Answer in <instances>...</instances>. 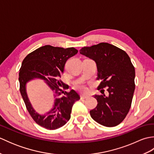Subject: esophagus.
<instances>
[{
    "instance_id": "1",
    "label": "esophagus",
    "mask_w": 154,
    "mask_h": 154,
    "mask_svg": "<svg viewBox=\"0 0 154 154\" xmlns=\"http://www.w3.org/2000/svg\"><path fill=\"white\" fill-rule=\"evenodd\" d=\"M87 98H89V96L84 95V94H81V99H87Z\"/></svg>"
}]
</instances>
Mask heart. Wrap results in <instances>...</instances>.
<instances>
[{
    "label": "heart",
    "instance_id": "1",
    "mask_svg": "<svg viewBox=\"0 0 154 154\" xmlns=\"http://www.w3.org/2000/svg\"><path fill=\"white\" fill-rule=\"evenodd\" d=\"M75 88H76L77 90H79V91H81V92L85 93V92H86V91H87V87L82 83L77 84L76 85H75Z\"/></svg>",
    "mask_w": 154,
    "mask_h": 154
}]
</instances>
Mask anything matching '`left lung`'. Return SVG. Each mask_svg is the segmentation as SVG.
Listing matches in <instances>:
<instances>
[{"instance_id":"8db88e82","label":"left lung","mask_w":154,"mask_h":154,"mask_svg":"<svg viewBox=\"0 0 154 154\" xmlns=\"http://www.w3.org/2000/svg\"><path fill=\"white\" fill-rule=\"evenodd\" d=\"M80 54L96 62L98 77L101 82L97 89L109 96L95 94L98 104L90 110L92 119L101 125L113 127L125 119L131 107L135 90V69L125 51L114 45L102 42L91 47H83Z\"/></svg>"}]
</instances>
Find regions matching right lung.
Segmentation results:
<instances>
[{"mask_svg": "<svg viewBox=\"0 0 154 154\" xmlns=\"http://www.w3.org/2000/svg\"><path fill=\"white\" fill-rule=\"evenodd\" d=\"M77 52L74 48L65 49L46 45L31 52L22 61L19 71L20 91L22 99L33 120L48 130H55L64 126L70 119L73 104L80 99L79 94L74 90L63 91L61 87L66 89L68 85L60 80L67 60ZM34 79L44 80L53 91L54 106L46 116L35 113L27 98L25 85Z\"/></svg>", "mask_w": 154, "mask_h": 154, "instance_id": "1", "label": "right lung"}]
</instances>
